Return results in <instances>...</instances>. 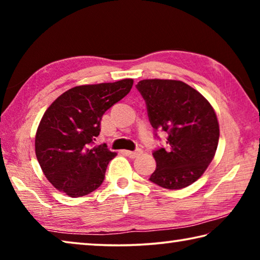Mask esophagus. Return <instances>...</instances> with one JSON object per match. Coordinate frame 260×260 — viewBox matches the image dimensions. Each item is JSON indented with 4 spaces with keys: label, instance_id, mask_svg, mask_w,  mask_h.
I'll use <instances>...</instances> for the list:
<instances>
[{
    "label": "esophagus",
    "instance_id": "34e87169",
    "mask_svg": "<svg viewBox=\"0 0 260 260\" xmlns=\"http://www.w3.org/2000/svg\"><path fill=\"white\" fill-rule=\"evenodd\" d=\"M122 152H124V155L128 156V157H131V158H135V157H138V156L141 155V153H142V150H141V149H138V150H135V151L124 150Z\"/></svg>",
    "mask_w": 260,
    "mask_h": 260
}]
</instances>
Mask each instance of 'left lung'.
I'll list each match as a JSON object with an SVG mask.
<instances>
[{"instance_id": "left-lung-1", "label": "left lung", "mask_w": 260, "mask_h": 260, "mask_svg": "<svg viewBox=\"0 0 260 260\" xmlns=\"http://www.w3.org/2000/svg\"><path fill=\"white\" fill-rule=\"evenodd\" d=\"M136 88L153 128L167 133L169 147L153 151L157 166L149 180L166 189L188 187L203 175L217 151L220 132L214 109L180 80L146 79Z\"/></svg>"}]
</instances>
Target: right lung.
I'll return each mask as SVG.
<instances>
[{
  "instance_id": "right-lung-1",
  "label": "right lung",
  "mask_w": 260,
  "mask_h": 260,
  "mask_svg": "<svg viewBox=\"0 0 260 260\" xmlns=\"http://www.w3.org/2000/svg\"><path fill=\"white\" fill-rule=\"evenodd\" d=\"M133 79L73 87L46 110L35 134V155L46 178L70 197L102 184L117 156L107 144L94 146L104 112L129 93Z\"/></svg>"
}]
</instances>
